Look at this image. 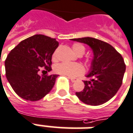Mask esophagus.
Returning a JSON list of instances; mask_svg holds the SVG:
<instances>
[{
	"instance_id": "1",
	"label": "esophagus",
	"mask_w": 133,
	"mask_h": 133,
	"mask_svg": "<svg viewBox=\"0 0 133 133\" xmlns=\"http://www.w3.org/2000/svg\"><path fill=\"white\" fill-rule=\"evenodd\" d=\"M70 81L73 83L76 82V78H70Z\"/></svg>"
}]
</instances>
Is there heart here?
Returning a JSON list of instances; mask_svg holds the SVG:
<instances>
[{"label": "heart", "mask_w": 133, "mask_h": 133, "mask_svg": "<svg viewBox=\"0 0 133 133\" xmlns=\"http://www.w3.org/2000/svg\"><path fill=\"white\" fill-rule=\"evenodd\" d=\"M74 53L78 55H83L85 52V47L82 44L76 43L73 44L72 46ZM55 58V56L54 55ZM55 72L58 73L62 76H68V77H76L80 76L84 73V68L79 63H62L56 65L55 66Z\"/></svg>", "instance_id": "b5f03b06"}]
</instances>
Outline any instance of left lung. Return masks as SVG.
<instances>
[{
  "label": "left lung",
  "instance_id": "left-lung-1",
  "mask_svg": "<svg viewBox=\"0 0 133 133\" xmlns=\"http://www.w3.org/2000/svg\"><path fill=\"white\" fill-rule=\"evenodd\" d=\"M89 45L94 57L82 91L76 92L78 98L84 104L92 106L104 104L117 94L122 83L125 66L122 55L112 45L92 37L72 39Z\"/></svg>",
  "mask_w": 133,
  "mask_h": 133
}]
</instances>
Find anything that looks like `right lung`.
<instances>
[{
	"instance_id": "add662e5",
	"label": "right lung",
	"mask_w": 133,
	"mask_h": 133,
	"mask_svg": "<svg viewBox=\"0 0 133 133\" xmlns=\"http://www.w3.org/2000/svg\"><path fill=\"white\" fill-rule=\"evenodd\" d=\"M55 39L36 34L21 41L5 61V76L16 94L28 101H38L53 88L58 75H39L41 68L50 71L52 56L58 47Z\"/></svg>"
}]
</instances>
